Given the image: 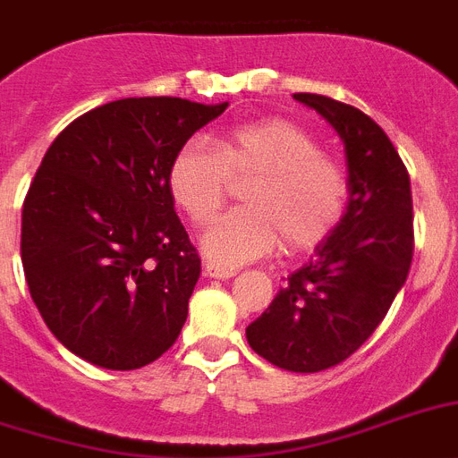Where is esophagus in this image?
<instances>
[{"instance_id":"34e87169","label":"esophagus","mask_w":458,"mask_h":458,"mask_svg":"<svg viewBox=\"0 0 458 458\" xmlns=\"http://www.w3.org/2000/svg\"><path fill=\"white\" fill-rule=\"evenodd\" d=\"M204 273H207L208 278H218V280H228L235 276V271H233V268H221V266H216V264L204 266Z\"/></svg>"}]
</instances>
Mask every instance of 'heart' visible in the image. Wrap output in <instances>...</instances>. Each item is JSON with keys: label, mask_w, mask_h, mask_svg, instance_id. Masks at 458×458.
Masks as SVG:
<instances>
[{"label": "heart", "mask_w": 458, "mask_h": 458, "mask_svg": "<svg viewBox=\"0 0 458 458\" xmlns=\"http://www.w3.org/2000/svg\"><path fill=\"white\" fill-rule=\"evenodd\" d=\"M247 178V208L218 218L201 237V250L216 266L250 264L280 242L290 254L316 250L344 216L349 185L342 165L320 154L311 132L285 118L228 128L211 147L185 142L165 173L171 199L194 225L218 214L230 180Z\"/></svg>", "instance_id": "1"}]
</instances>
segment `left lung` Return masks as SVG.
<instances>
[{
  "label": "left lung",
  "mask_w": 458,
  "mask_h": 458,
  "mask_svg": "<svg viewBox=\"0 0 458 458\" xmlns=\"http://www.w3.org/2000/svg\"><path fill=\"white\" fill-rule=\"evenodd\" d=\"M294 99L340 135L347 207L326 242L247 326V342L278 369L318 373L354 354L404 287L413 257L411 182L390 138L363 111L309 92Z\"/></svg>",
  "instance_id": "8db88e82"
}]
</instances>
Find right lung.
<instances>
[{
  "label": "right lung",
  "instance_id": "right-lung-1",
  "mask_svg": "<svg viewBox=\"0 0 458 458\" xmlns=\"http://www.w3.org/2000/svg\"><path fill=\"white\" fill-rule=\"evenodd\" d=\"M225 106L128 97L75 118L47 149L23 201L21 259L47 327L75 356L135 370L178 340L201 261L165 173Z\"/></svg>",
  "mask_w": 458,
  "mask_h": 458
}]
</instances>
